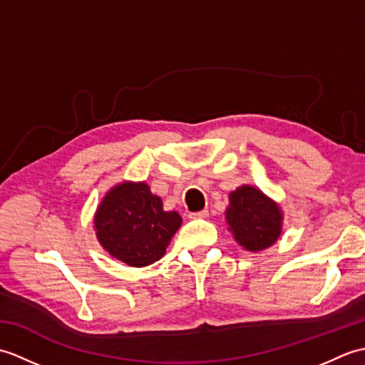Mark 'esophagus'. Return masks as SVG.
I'll return each mask as SVG.
<instances>
[{
  "mask_svg": "<svg viewBox=\"0 0 365 365\" xmlns=\"http://www.w3.org/2000/svg\"><path fill=\"white\" fill-rule=\"evenodd\" d=\"M190 216H191V218H195V220H204L208 216V210H200V212H196V213H191Z\"/></svg>",
  "mask_w": 365,
  "mask_h": 365,
  "instance_id": "34e87169",
  "label": "esophagus"
}]
</instances>
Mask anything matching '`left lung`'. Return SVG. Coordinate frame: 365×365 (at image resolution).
<instances>
[{
    "label": "left lung",
    "instance_id": "left-lung-1",
    "mask_svg": "<svg viewBox=\"0 0 365 365\" xmlns=\"http://www.w3.org/2000/svg\"><path fill=\"white\" fill-rule=\"evenodd\" d=\"M282 210L273 199L243 185L229 195L226 222L240 246L259 252L273 246L282 232Z\"/></svg>",
    "mask_w": 365,
    "mask_h": 365
}]
</instances>
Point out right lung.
<instances>
[{"mask_svg": "<svg viewBox=\"0 0 365 365\" xmlns=\"http://www.w3.org/2000/svg\"><path fill=\"white\" fill-rule=\"evenodd\" d=\"M94 226L103 250L128 267L141 268L165 255L182 216L163 210V200L147 183L122 182L102 199Z\"/></svg>", "mask_w": 365, "mask_h": 365, "instance_id": "1", "label": "right lung"}]
</instances>
